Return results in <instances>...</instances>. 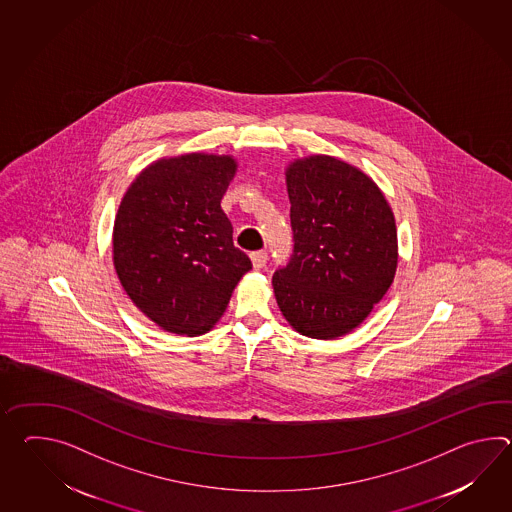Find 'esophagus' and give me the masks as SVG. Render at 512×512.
<instances>
[{"instance_id": "1", "label": "esophagus", "mask_w": 512, "mask_h": 512, "mask_svg": "<svg viewBox=\"0 0 512 512\" xmlns=\"http://www.w3.org/2000/svg\"><path fill=\"white\" fill-rule=\"evenodd\" d=\"M251 262H253V268L255 270H261L266 266V262H268V253L266 251H253L251 253Z\"/></svg>"}]
</instances>
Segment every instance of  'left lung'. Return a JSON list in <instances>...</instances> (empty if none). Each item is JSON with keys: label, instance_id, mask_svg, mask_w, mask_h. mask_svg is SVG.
Masks as SVG:
<instances>
[{"label": "left lung", "instance_id": "left-lung-1", "mask_svg": "<svg viewBox=\"0 0 512 512\" xmlns=\"http://www.w3.org/2000/svg\"><path fill=\"white\" fill-rule=\"evenodd\" d=\"M294 251L273 273L288 323L330 340L358 327L393 283L397 226L384 194L340 159L312 156L286 171Z\"/></svg>", "mask_w": 512, "mask_h": 512}]
</instances>
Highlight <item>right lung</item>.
Wrapping results in <instances>:
<instances>
[{"mask_svg": "<svg viewBox=\"0 0 512 512\" xmlns=\"http://www.w3.org/2000/svg\"><path fill=\"white\" fill-rule=\"evenodd\" d=\"M235 169L229 156L161 159L137 176L119 205L115 270L134 305L161 329L204 334L251 270L220 207Z\"/></svg>", "mask_w": 512, "mask_h": 512, "instance_id": "1", "label": "right lung"}]
</instances>
